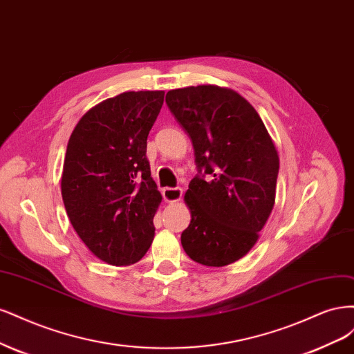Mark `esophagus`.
Returning <instances> with one entry per match:
<instances>
[{
	"label": "esophagus",
	"instance_id": "34e87169",
	"mask_svg": "<svg viewBox=\"0 0 354 354\" xmlns=\"http://www.w3.org/2000/svg\"><path fill=\"white\" fill-rule=\"evenodd\" d=\"M182 197V188L175 187V188H165L163 189V198L167 203H175L178 200H180Z\"/></svg>",
	"mask_w": 354,
	"mask_h": 354
}]
</instances>
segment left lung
<instances>
[{
    "label": "left lung",
    "instance_id": "left-lung-1",
    "mask_svg": "<svg viewBox=\"0 0 354 354\" xmlns=\"http://www.w3.org/2000/svg\"><path fill=\"white\" fill-rule=\"evenodd\" d=\"M166 104L192 141L197 175L185 192V253L221 268L256 244L275 204L279 157L254 107L214 85L172 89Z\"/></svg>",
    "mask_w": 354,
    "mask_h": 354
}]
</instances>
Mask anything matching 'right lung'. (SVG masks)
I'll use <instances>...</instances> for the list:
<instances>
[{
    "instance_id": "obj_1",
    "label": "right lung",
    "mask_w": 354,
    "mask_h": 354,
    "mask_svg": "<svg viewBox=\"0 0 354 354\" xmlns=\"http://www.w3.org/2000/svg\"><path fill=\"white\" fill-rule=\"evenodd\" d=\"M163 100V91H131L102 101L85 113L67 142V216L91 253L109 265L136 263L153 243L162 196L145 154Z\"/></svg>"
}]
</instances>
